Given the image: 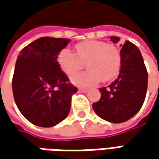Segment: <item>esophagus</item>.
Segmentation results:
<instances>
[{
  "instance_id": "esophagus-1",
  "label": "esophagus",
  "mask_w": 159,
  "mask_h": 159,
  "mask_svg": "<svg viewBox=\"0 0 159 159\" xmlns=\"http://www.w3.org/2000/svg\"><path fill=\"white\" fill-rule=\"evenodd\" d=\"M80 92H82V93H86V92H88V89L87 88H79Z\"/></svg>"
}]
</instances>
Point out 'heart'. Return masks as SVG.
<instances>
[{
	"label": "heart",
	"mask_w": 159,
	"mask_h": 159,
	"mask_svg": "<svg viewBox=\"0 0 159 159\" xmlns=\"http://www.w3.org/2000/svg\"><path fill=\"white\" fill-rule=\"evenodd\" d=\"M76 55L65 48L58 55L57 62L62 71L68 76L76 74L85 63L87 70L72 77V83L78 86H90L112 80L119 73L121 55L116 46L103 41L89 40L75 46Z\"/></svg>",
	"instance_id": "heart-1"
}]
</instances>
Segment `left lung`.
<instances>
[{
	"label": "left lung",
	"instance_id": "8db88e82",
	"mask_svg": "<svg viewBox=\"0 0 159 159\" xmlns=\"http://www.w3.org/2000/svg\"><path fill=\"white\" fill-rule=\"evenodd\" d=\"M114 44L118 37H111ZM121 46V45H120ZM121 66L117 79L107 87L99 88L101 99L93 104L100 118L112 123L124 122L138 113L148 88V72L139 49L126 41L120 49Z\"/></svg>",
	"mask_w": 159,
	"mask_h": 159
}]
</instances>
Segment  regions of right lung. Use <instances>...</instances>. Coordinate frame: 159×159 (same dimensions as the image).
I'll return each instance as SVG.
<instances>
[{"instance_id": "obj_1", "label": "right lung", "mask_w": 159, "mask_h": 159, "mask_svg": "<svg viewBox=\"0 0 159 159\" xmlns=\"http://www.w3.org/2000/svg\"><path fill=\"white\" fill-rule=\"evenodd\" d=\"M67 39L43 37L25 47L15 65L12 92L21 114L36 126L53 127L65 120L77 88L61 70L58 55Z\"/></svg>"}]
</instances>
